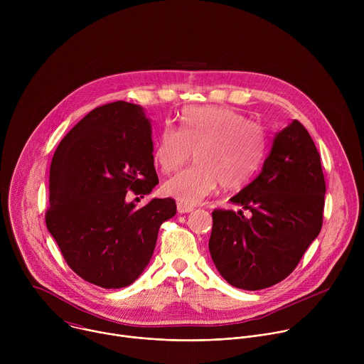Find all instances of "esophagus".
Returning <instances> with one entry per match:
<instances>
[{"label": "esophagus", "instance_id": "1", "mask_svg": "<svg viewBox=\"0 0 364 364\" xmlns=\"http://www.w3.org/2000/svg\"><path fill=\"white\" fill-rule=\"evenodd\" d=\"M193 210V205H187V204H183V203H177V212L180 215L183 213H190Z\"/></svg>", "mask_w": 364, "mask_h": 364}]
</instances>
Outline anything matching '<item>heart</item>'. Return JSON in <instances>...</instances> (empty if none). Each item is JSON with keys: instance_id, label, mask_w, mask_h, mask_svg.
<instances>
[{"instance_id": "b5f03b06", "label": "heart", "mask_w": 364, "mask_h": 364, "mask_svg": "<svg viewBox=\"0 0 364 364\" xmlns=\"http://www.w3.org/2000/svg\"><path fill=\"white\" fill-rule=\"evenodd\" d=\"M194 151L196 164L167 180L163 190L177 201L193 205L213 193L245 186L261 167L267 135L242 114L223 107H190L178 128L164 127L155 142L152 159L163 173L183 167Z\"/></svg>"}]
</instances>
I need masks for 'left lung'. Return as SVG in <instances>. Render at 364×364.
<instances>
[{
  "mask_svg": "<svg viewBox=\"0 0 364 364\" xmlns=\"http://www.w3.org/2000/svg\"><path fill=\"white\" fill-rule=\"evenodd\" d=\"M326 180L320 154L294 119L274 138L264 167L230 198L252 215L215 209L209 250L233 287L257 291L284 281L323 226Z\"/></svg>",
  "mask_w": 364,
  "mask_h": 364,
  "instance_id": "8db88e82",
  "label": "left lung"
}]
</instances>
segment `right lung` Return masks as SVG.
I'll return each mask as SVG.
<instances>
[{
  "instance_id": "1",
  "label": "right lung",
  "mask_w": 364,
  "mask_h": 364,
  "mask_svg": "<svg viewBox=\"0 0 364 364\" xmlns=\"http://www.w3.org/2000/svg\"><path fill=\"white\" fill-rule=\"evenodd\" d=\"M46 225L70 269L107 288L131 285L145 269L160 226L176 201L154 198L141 209L129 196L159 184L151 124L124 100L90 111L60 141L50 166Z\"/></svg>"
}]
</instances>
